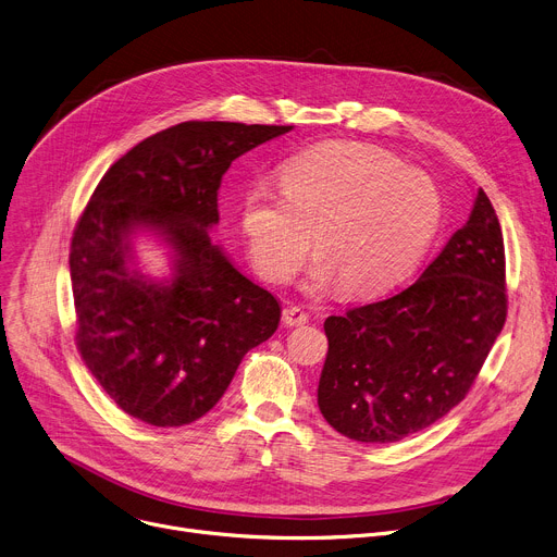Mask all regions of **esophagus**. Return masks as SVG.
Here are the masks:
<instances>
[{"mask_svg": "<svg viewBox=\"0 0 557 557\" xmlns=\"http://www.w3.org/2000/svg\"><path fill=\"white\" fill-rule=\"evenodd\" d=\"M308 312L304 310V308H299V306H287L285 310H283V323L285 325H304V323H308Z\"/></svg>", "mask_w": 557, "mask_h": 557, "instance_id": "obj_1", "label": "esophagus"}]
</instances>
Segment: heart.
<instances>
[{"instance_id": "b5f03b06", "label": "heart", "mask_w": 557, "mask_h": 557, "mask_svg": "<svg viewBox=\"0 0 557 557\" xmlns=\"http://www.w3.org/2000/svg\"><path fill=\"white\" fill-rule=\"evenodd\" d=\"M281 190L251 186L243 234L258 274L285 283L310 251L312 281L348 297L398 283L432 245L443 218L434 182L391 154L355 144H323L281 166Z\"/></svg>"}]
</instances>
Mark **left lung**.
I'll use <instances>...</instances> for the list:
<instances>
[{"mask_svg":"<svg viewBox=\"0 0 557 557\" xmlns=\"http://www.w3.org/2000/svg\"><path fill=\"white\" fill-rule=\"evenodd\" d=\"M506 312L504 236L479 188L470 220L418 281L325 319L323 418L359 443H396L430 428L468 396Z\"/></svg>","mask_w":557,"mask_h":557,"instance_id":"8db88e82","label":"left lung"}]
</instances>
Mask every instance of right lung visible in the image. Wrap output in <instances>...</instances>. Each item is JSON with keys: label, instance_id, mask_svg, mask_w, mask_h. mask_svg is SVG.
I'll use <instances>...</instances> for the list:
<instances>
[{"label": "right lung", "instance_id": "add662e5", "mask_svg": "<svg viewBox=\"0 0 557 557\" xmlns=\"http://www.w3.org/2000/svg\"><path fill=\"white\" fill-rule=\"evenodd\" d=\"M289 129L184 121L127 150L91 193L70 253L76 346L127 416L152 428L202 418L247 350L278 329L274 294L243 276L209 228L232 161ZM135 227H150L176 251L171 282L132 268Z\"/></svg>", "mask_w": 557, "mask_h": 557}]
</instances>
